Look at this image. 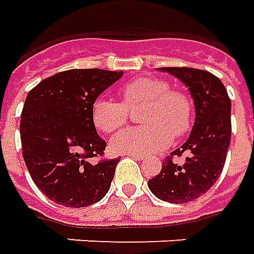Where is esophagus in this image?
<instances>
[{
  "instance_id": "1",
  "label": "esophagus",
  "mask_w": 254,
  "mask_h": 254,
  "mask_svg": "<svg viewBox=\"0 0 254 254\" xmlns=\"http://www.w3.org/2000/svg\"><path fill=\"white\" fill-rule=\"evenodd\" d=\"M131 158H134V159H137V161H142V159H145V156L144 155H139V154H127Z\"/></svg>"
}]
</instances>
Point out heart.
I'll list each match as a JSON object with an SVG mask.
<instances>
[{"label":"heart","mask_w":254,"mask_h":254,"mask_svg":"<svg viewBox=\"0 0 254 254\" xmlns=\"http://www.w3.org/2000/svg\"><path fill=\"white\" fill-rule=\"evenodd\" d=\"M122 102L99 96L91 109L92 122L103 132H112L128 119V109L145 105L141 122L145 126L127 127L112 138L119 154L147 155L171 145L173 134L183 135L193 122V103L186 93L171 89V85L152 76H141L120 88Z\"/></svg>","instance_id":"obj_1"}]
</instances>
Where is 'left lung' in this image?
<instances>
[{
  "label": "left lung",
  "mask_w": 254,
  "mask_h": 254,
  "mask_svg": "<svg viewBox=\"0 0 254 254\" xmlns=\"http://www.w3.org/2000/svg\"><path fill=\"white\" fill-rule=\"evenodd\" d=\"M176 76L193 98L195 120L187 141L171 152L161 173L148 180L149 190L159 200L183 204L208 191L219 178L231 142V99L224 83L204 69L187 67L159 68ZM185 153L183 165L171 161Z\"/></svg>",
  "instance_id": "1"
}]
</instances>
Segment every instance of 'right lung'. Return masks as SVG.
<instances>
[{"instance_id": "obj_1", "label": "right lung", "mask_w": 254, "mask_h": 254, "mask_svg": "<svg viewBox=\"0 0 254 254\" xmlns=\"http://www.w3.org/2000/svg\"><path fill=\"white\" fill-rule=\"evenodd\" d=\"M123 71L68 69L29 92L20 115L22 155L30 178L52 201L79 208L100 201L120 159L102 156L106 141L92 122L93 100Z\"/></svg>"}]
</instances>
